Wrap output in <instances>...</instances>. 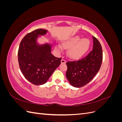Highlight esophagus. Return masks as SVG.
Here are the masks:
<instances>
[{"instance_id": "obj_1", "label": "esophagus", "mask_w": 122, "mask_h": 122, "mask_svg": "<svg viewBox=\"0 0 122 122\" xmlns=\"http://www.w3.org/2000/svg\"><path fill=\"white\" fill-rule=\"evenodd\" d=\"M66 62V61L65 60H64V58H62L61 60V64H65Z\"/></svg>"}]
</instances>
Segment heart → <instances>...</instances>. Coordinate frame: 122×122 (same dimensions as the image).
I'll use <instances>...</instances> for the list:
<instances>
[{
  "label": "heart",
  "mask_w": 122,
  "mask_h": 122,
  "mask_svg": "<svg viewBox=\"0 0 122 122\" xmlns=\"http://www.w3.org/2000/svg\"><path fill=\"white\" fill-rule=\"evenodd\" d=\"M90 41L87 38L81 39L79 36H73L67 41L64 44L66 48H71L69 51V56L73 59H79L83 56L90 48ZM58 49H61V47H56Z\"/></svg>",
  "instance_id": "1"
}]
</instances>
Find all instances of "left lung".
<instances>
[{"label":"left lung","instance_id":"1","mask_svg":"<svg viewBox=\"0 0 122 122\" xmlns=\"http://www.w3.org/2000/svg\"><path fill=\"white\" fill-rule=\"evenodd\" d=\"M93 50L86 56L80 60L68 61L66 77L74 87L84 86L93 79L101 67L103 53L99 41L93 36Z\"/></svg>","mask_w":122,"mask_h":122}]
</instances>
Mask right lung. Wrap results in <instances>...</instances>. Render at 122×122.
<instances>
[{"instance_id":"add662e5","label":"right lung","mask_w":122,"mask_h":122,"mask_svg":"<svg viewBox=\"0 0 122 122\" xmlns=\"http://www.w3.org/2000/svg\"><path fill=\"white\" fill-rule=\"evenodd\" d=\"M47 30L38 29L26 35L22 40L18 57L21 71L29 82L35 85L45 84L59 66L61 58L51 53L52 45L39 44L37 40Z\"/></svg>"}]
</instances>
